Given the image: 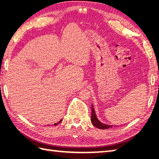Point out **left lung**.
I'll list each match as a JSON object with an SVG mask.
<instances>
[{
    "label": "left lung",
    "mask_w": 159,
    "mask_h": 159,
    "mask_svg": "<svg viewBox=\"0 0 159 159\" xmlns=\"http://www.w3.org/2000/svg\"><path fill=\"white\" fill-rule=\"evenodd\" d=\"M91 121L93 124L94 126H96L98 128H100V129H108V128H113L112 125H108V124H104L100 121L96 117V115L95 113V110L93 109V106L92 105V117H91Z\"/></svg>",
    "instance_id": "1"
}]
</instances>
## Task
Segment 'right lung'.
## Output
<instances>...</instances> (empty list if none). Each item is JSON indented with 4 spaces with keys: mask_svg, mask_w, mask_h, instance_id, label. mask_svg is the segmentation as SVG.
Instances as JSON below:
<instances>
[{
    "mask_svg": "<svg viewBox=\"0 0 159 159\" xmlns=\"http://www.w3.org/2000/svg\"><path fill=\"white\" fill-rule=\"evenodd\" d=\"M61 121H62V120H61L59 121H58V122L56 123V124H54V125H55V126H56V125H57V124H59V123L61 122Z\"/></svg>",
    "mask_w": 159,
    "mask_h": 159,
    "instance_id": "add662e5",
    "label": "right lung"
}]
</instances>
